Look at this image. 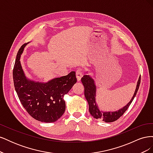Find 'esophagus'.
<instances>
[{
	"mask_svg": "<svg viewBox=\"0 0 153 153\" xmlns=\"http://www.w3.org/2000/svg\"><path fill=\"white\" fill-rule=\"evenodd\" d=\"M82 76H83V72L82 71L81 69H78L76 72V77L78 82H80L81 80Z\"/></svg>",
	"mask_w": 153,
	"mask_h": 153,
	"instance_id": "obj_1",
	"label": "esophagus"
}]
</instances>
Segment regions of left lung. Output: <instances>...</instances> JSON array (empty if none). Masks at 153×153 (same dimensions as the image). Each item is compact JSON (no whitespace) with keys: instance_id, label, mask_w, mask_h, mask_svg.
<instances>
[{"instance_id":"1","label":"left lung","mask_w":153,"mask_h":153,"mask_svg":"<svg viewBox=\"0 0 153 153\" xmlns=\"http://www.w3.org/2000/svg\"><path fill=\"white\" fill-rule=\"evenodd\" d=\"M86 73H87V72ZM81 81L84 86V94L88 104H89V110L91 115L94 118L101 120V121L105 123H112L116 121L120 117L122 116L124 113L126 112V110L128 108L129 106L131 103L134 98L137 94L138 88H139L140 84V76L138 80L135 91L134 92V94L131 100L123 108L116 111H113V112L103 111L101 110L99 107L98 103L96 101V85L94 80L91 76L89 75H85L82 78Z\"/></svg>"}]
</instances>
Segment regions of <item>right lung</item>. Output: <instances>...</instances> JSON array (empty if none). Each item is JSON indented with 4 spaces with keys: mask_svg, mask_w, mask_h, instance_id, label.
<instances>
[{
    "mask_svg": "<svg viewBox=\"0 0 153 153\" xmlns=\"http://www.w3.org/2000/svg\"><path fill=\"white\" fill-rule=\"evenodd\" d=\"M18 50L13 76L15 91L23 106L29 114L38 121L53 123L65 112L64 96L76 82L75 71L68 75L54 78L47 82H36L25 76L20 57L25 46Z\"/></svg>",
    "mask_w": 153,
    "mask_h": 153,
    "instance_id": "add662e5",
    "label": "right lung"
}]
</instances>
